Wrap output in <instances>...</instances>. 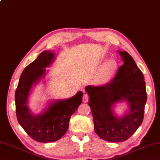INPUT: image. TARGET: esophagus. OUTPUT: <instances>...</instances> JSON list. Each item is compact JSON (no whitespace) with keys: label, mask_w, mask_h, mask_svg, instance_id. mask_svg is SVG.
<instances>
[{"label":"esophagus","mask_w":160,"mask_h":160,"mask_svg":"<svg viewBox=\"0 0 160 160\" xmlns=\"http://www.w3.org/2000/svg\"><path fill=\"white\" fill-rule=\"evenodd\" d=\"M88 99H89L88 95L86 94V93H85V94L83 96V101L84 102H87L88 101Z\"/></svg>","instance_id":"esophagus-1"}]
</instances>
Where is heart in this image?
I'll return each mask as SVG.
<instances>
[{
	"label": "heart",
	"instance_id": "heart-1",
	"mask_svg": "<svg viewBox=\"0 0 160 160\" xmlns=\"http://www.w3.org/2000/svg\"><path fill=\"white\" fill-rule=\"evenodd\" d=\"M118 63L115 59H110L105 62L101 70L100 74L96 79L98 85H104L109 83L118 71Z\"/></svg>",
	"mask_w": 160,
	"mask_h": 160
}]
</instances>
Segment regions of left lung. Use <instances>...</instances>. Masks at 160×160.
I'll list each match as a JSON object with an SVG mask.
<instances>
[{"mask_svg":"<svg viewBox=\"0 0 160 160\" xmlns=\"http://www.w3.org/2000/svg\"><path fill=\"white\" fill-rule=\"evenodd\" d=\"M123 62L115 77L100 87L88 85V105L93 116L96 134L112 142L126 141L141 125L147 102L143 74L127 52L118 51ZM126 102L127 109L121 116L114 108Z\"/></svg>","mask_w":160,"mask_h":160,"instance_id":"8db88e82","label":"left lung"}]
</instances>
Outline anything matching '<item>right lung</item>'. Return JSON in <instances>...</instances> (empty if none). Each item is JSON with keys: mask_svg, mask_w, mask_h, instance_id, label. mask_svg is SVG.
Segmentation results:
<instances>
[{"mask_svg": "<svg viewBox=\"0 0 160 160\" xmlns=\"http://www.w3.org/2000/svg\"><path fill=\"white\" fill-rule=\"evenodd\" d=\"M56 59L52 51H43L24 68L15 91V101L18 121L34 141L52 142L60 139L69 126L70 118L82 102L83 93L78 92L66 99L50 100L43 109L34 113L30 109L29 99L34 88L45 79L49 67ZM44 84L45 82L42 81Z\"/></svg>", "mask_w": 160, "mask_h": 160, "instance_id": "obj_1", "label": "right lung"}]
</instances>
